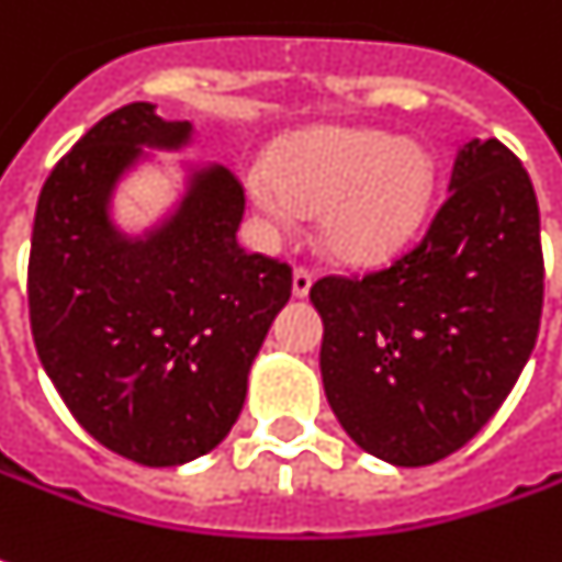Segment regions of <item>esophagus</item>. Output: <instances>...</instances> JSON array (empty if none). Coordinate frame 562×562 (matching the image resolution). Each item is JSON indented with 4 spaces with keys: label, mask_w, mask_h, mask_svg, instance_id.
Segmentation results:
<instances>
[{
    "label": "esophagus",
    "mask_w": 562,
    "mask_h": 562,
    "mask_svg": "<svg viewBox=\"0 0 562 562\" xmlns=\"http://www.w3.org/2000/svg\"><path fill=\"white\" fill-rule=\"evenodd\" d=\"M312 281H315V278H312V272H308L306 266H296V269H293V296H306L308 288H312Z\"/></svg>",
    "instance_id": "obj_1"
}]
</instances>
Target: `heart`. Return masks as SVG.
Returning <instances> with one entry per match:
<instances>
[{
    "label": "heart",
    "mask_w": 562,
    "mask_h": 562,
    "mask_svg": "<svg viewBox=\"0 0 562 562\" xmlns=\"http://www.w3.org/2000/svg\"><path fill=\"white\" fill-rule=\"evenodd\" d=\"M432 184L430 150L417 142L374 130H318L274 150L269 179L254 176L250 194L272 225H288L293 206L318 210L330 254L378 262L417 232Z\"/></svg>",
    "instance_id": "heart-1"
}]
</instances>
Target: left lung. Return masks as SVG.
<instances>
[{"label": "left lung", "mask_w": 562, "mask_h": 562, "mask_svg": "<svg viewBox=\"0 0 562 562\" xmlns=\"http://www.w3.org/2000/svg\"><path fill=\"white\" fill-rule=\"evenodd\" d=\"M330 408L368 454L424 467L467 446L536 349L544 256L536 188L498 138L461 148L427 232L383 269L308 290Z\"/></svg>", "instance_id": "1"}]
</instances>
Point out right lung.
Wrapping results in <instances>:
<instances>
[{"instance_id":"obj_1","label":"right lung","mask_w":562,"mask_h":562,"mask_svg":"<svg viewBox=\"0 0 562 562\" xmlns=\"http://www.w3.org/2000/svg\"><path fill=\"white\" fill-rule=\"evenodd\" d=\"M188 135L148 101L98 120L45 179L26 266L45 374L82 430L145 467L194 461L228 436L293 288L288 262L237 244L244 188L228 169L198 172L145 240L111 225V188L138 145L179 148Z\"/></svg>"}]
</instances>
